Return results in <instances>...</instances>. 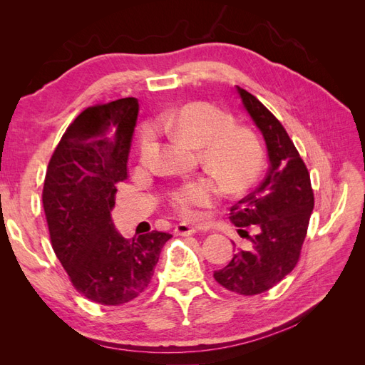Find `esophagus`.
<instances>
[{
  "label": "esophagus",
  "instance_id": "1",
  "mask_svg": "<svg viewBox=\"0 0 365 365\" xmlns=\"http://www.w3.org/2000/svg\"><path fill=\"white\" fill-rule=\"evenodd\" d=\"M196 233V228L195 227H190L187 224H178L175 227V235L176 236H192Z\"/></svg>",
  "mask_w": 365,
  "mask_h": 365
}]
</instances>
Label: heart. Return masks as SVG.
Instances as JSON below:
<instances>
[{
  "instance_id": "b5f03b06",
  "label": "heart",
  "mask_w": 365,
  "mask_h": 365,
  "mask_svg": "<svg viewBox=\"0 0 365 365\" xmlns=\"http://www.w3.org/2000/svg\"><path fill=\"white\" fill-rule=\"evenodd\" d=\"M160 125L200 149L201 163L227 192L245 190L257 178L264 161L257 135L236 126L235 117L208 102H192L160 115ZM157 143V132L146 126L140 137V160L148 163ZM219 187L208 178L185 181L170 192L169 205L182 219L200 217V210L213 205Z\"/></svg>"
}]
</instances>
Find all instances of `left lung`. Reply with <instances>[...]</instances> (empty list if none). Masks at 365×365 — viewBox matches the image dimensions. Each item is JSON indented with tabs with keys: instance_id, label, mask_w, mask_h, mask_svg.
<instances>
[{
	"instance_id": "left-lung-1",
	"label": "left lung",
	"mask_w": 365,
	"mask_h": 365,
	"mask_svg": "<svg viewBox=\"0 0 365 365\" xmlns=\"http://www.w3.org/2000/svg\"><path fill=\"white\" fill-rule=\"evenodd\" d=\"M237 93L267 141L269 170L256 190L231 207L230 219L258 230L248 251H237L215 280L239 295H257L282 282L300 260L314 210L311 175L288 132L269 109L237 86Z\"/></svg>"
}]
</instances>
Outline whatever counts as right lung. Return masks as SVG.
Listing matches in <instances>:
<instances>
[{
    "instance_id": "obj_1",
    "label": "right lung",
    "mask_w": 365,
    "mask_h": 365,
    "mask_svg": "<svg viewBox=\"0 0 365 365\" xmlns=\"http://www.w3.org/2000/svg\"><path fill=\"white\" fill-rule=\"evenodd\" d=\"M137 115L135 97L86 108L54 149L42 189L54 254L74 289L105 306L125 304L148 289L172 237L153 230L125 239L113 224Z\"/></svg>"
}]
</instances>
